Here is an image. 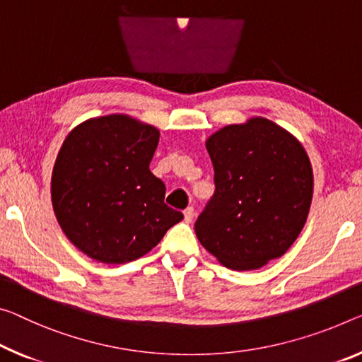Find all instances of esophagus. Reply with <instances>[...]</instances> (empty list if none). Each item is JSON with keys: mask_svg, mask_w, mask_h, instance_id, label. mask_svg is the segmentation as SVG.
<instances>
[{"mask_svg": "<svg viewBox=\"0 0 362 362\" xmlns=\"http://www.w3.org/2000/svg\"><path fill=\"white\" fill-rule=\"evenodd\" d=\"M192 220H194V209L192 207H187L185 210V221H186V223H191Z\"/></svg>", "mask_w": 362, "mask_h": 362, "instance_id": "obj_1", "label": "esophagus"}]
</instances>
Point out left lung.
<instances>
[{"label":"left lung","mask_w":362,"mask_h":362,"mask_svg":"<svg viewBox=\"0 0 362 362\" xmlns=\"http://www.w3.org/2000/svg\"><path fill=\"white\" fill-rule=\"evenodd\" d=\"M205 147L215 194L196 221L202 246L231 270H257L281 257L308 220L313 165L303 144L254 116L214 132Z\"/></svg>","instance_id":"8db88e82"}]
</instances>
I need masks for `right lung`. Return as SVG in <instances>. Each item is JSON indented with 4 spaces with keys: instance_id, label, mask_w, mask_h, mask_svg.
Listing matches in <instances>:
<instances>
[{
    "instance_id": "add662e5",
    "label": "right lung",
    "mask_w": 362,
    "mask_h": 362,
    "mask_svg": "<svg viewBox=\"0 0 362 362\" xmlns=\"http://www.w3.org/2000/svg\"><path fill=\"white\" fill-rule=\"evenodd\" d=\"M160 131L129 115L77 124L52 173V204L66 238L103 264L132 262L157 246L182 214L163 202L148 170Z\"/></svg>"
}]
</instances>
